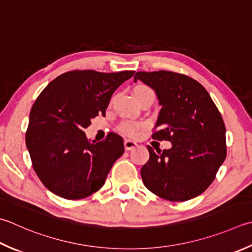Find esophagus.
Here are the masks:
<instances>
[{
	"label": "esophagus",
	"instance_id": "34e87169",
	"mask_svg": "<svg viewBox=\"0 0 252 252\" xmlns=\"http://www.w3.org/2000/svg\"><path fill=\"white\" fill-rule=\"evenodd\" d=\"M136 146H137V144H136V143H135L134 141H132V140H125V147H126V151H131V150H133V149H134V147H136Z\"/></svg>",
	"mask_w": 252,
	"mask_h": 252
}]
</instances>
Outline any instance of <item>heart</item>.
<instances>
[{
    "instance_id": "obj_1",
    "label": "heart",
    "mask_w": 252,
    "mask_h": 252,
    "mask_svg": "<svg viewBox=\"0 0 252 252\" xmlns=\"http://www.w3.org/2000/svg\"><path fill=\"white\" fill-rule=\"evenodd\" d=\"M133 93H134L135 98H137V97H141L142 95H144V94L153 93V91L151 90L149 86L143 85V84H140V85H136L134 87V90H133ZM120 129H121V131L123 133H126V134H127V135H134L135 133L139 131L140 126L137 125V123H135V122L125 121V122L121 123Z\"/></svg>"
}]
</instances>
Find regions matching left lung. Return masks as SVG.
<instances>
[{
    "instance_id": "left-lung-1",
    "label": "left lung",
    "mask_w": 252,
    "mask_h": 252,
    "mask_svg": "<svg viewBox=\"0 0 252 252\" xmlns=\"http://www.w3.org/2000/svg\"><path fill=\"white\" fill-rule=\"evenodd\" d=\"M137 80L155 91L161 106L152 137L171 142L162 152L147 146L142 180L161 199H193L209 188L226 158L223 118L205 88L184 74L136 72Z\"/></svg>"
}]
</instances>
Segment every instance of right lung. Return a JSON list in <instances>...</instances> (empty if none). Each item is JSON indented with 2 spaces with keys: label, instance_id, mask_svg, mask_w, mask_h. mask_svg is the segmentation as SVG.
<instances>
[{
  "label": "right lung",
  "instance_id": "add662e5",
  "mask_svg": "<svg viewBox=\"0 0 252 252\" xmlns=\"http://www.w3.org/2000/svg\"><path fill=\"white\" fill-rule=\"evenodd\" d=\"M133 74L70 71L38 96L29 115L26 146L34 171L52 193L84 199L105 184L125 152L122 137L111 132L105 140L91 143L83 130L93 118L106 115L112 94Z\"/></svg>",
  "mask_w": 252,
  "mask_h": 252
}]
</instances>
